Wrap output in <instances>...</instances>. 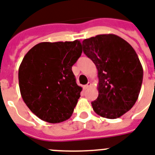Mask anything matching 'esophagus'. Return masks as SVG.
Here are the masks:
<instances>
[{"instance_id":"34e87169","label":"esophagus","mask_w":155,"mask_h":155,"mask_svg":"<svg viewBox=\"0 0 155 155\" xmlns=\"http://www.w3.org/2000/svg\"><path fill=\"white\" fill-rule=\"evenodd\" d=\"M91 84L90 82H88L87 84V85H84V90L87 89V88L89 87H91Z\"/></svg>"}]
</instances>
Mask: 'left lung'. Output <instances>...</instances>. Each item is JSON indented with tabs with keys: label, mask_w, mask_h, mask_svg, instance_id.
Instances as JSON below:
<instances>
[{
	"label": "left lung",
	"mask_w": 155,
	"mask_h": 155,
	"mask_svg": "<svg viewBox=\"0 0 155 155\" xmlns=\"http://www.w3.org/2000/svg\"><path fill=\"white\" fill-rule=\"evenodd\" d=\"M83 50L94 63L98 76V96L94 111L116 119L129 111L137 101L143 70L135 49L115 35H98L83 41Z\"/></svg>",
	"instance_id": "left-lung-1"
}]
</instances>
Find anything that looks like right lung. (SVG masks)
Wrapping results in <instances>:
<instances>
[{
  "label": "right lung",
  "mask_w": 155,
  "mask_h": 155,
  "mask_svg": "<svg viewBox=\"0 0 155 155\" xmlns=\"http://www.w3.org/2000/svg\"><path fill=\"white\" fill-rule=\"evenodd\" d=\"M82 53L81 43L41 42L24 56L19 68L23 100L44 121L60 123L71 116L80 97L71 67Z\"/></svg>",
  "instance_id": "1"
}]
</instances>
